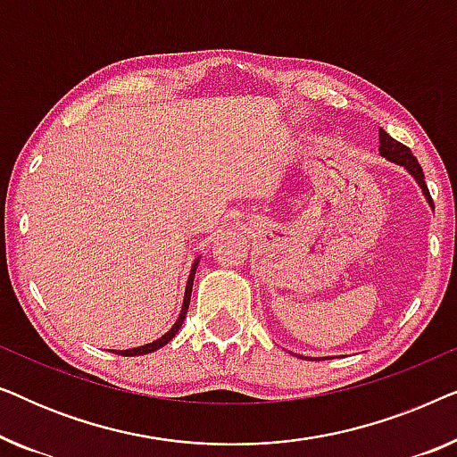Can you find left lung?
<instances>
[{
  "instance_id": "left-lung-1",
  "label": "left lung",
  "mask_w": 457,
  "mask_h": 457,
  "mask_svg": "<svg viewBox=\"0 0 457 457\" xmlns=\"http://www.w3.org/2000/svg\"><path fill=\"white\" fill-rule=\"evenodd\" d=\"M378 141H380V147H378L380 155H385L389 162H395V164L403 166L405 170H408L411 177L416 179V183L420 185V189L424 193V197H427V202L430 204V208H435L433 197H430V193H428V187H427V183H424L422 166L418 164V160L414 158V154L410 152V147H405L403 143L393 139V137L389 133H385L383 129L378 130Z\"/></svg>"
}]
</instances>
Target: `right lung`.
Here are the masks:
<instances>
[{
    "instance_id": "obj_1",
    "label": "right lung",
    "mask_w": 457,
    "mask_h": 457,
    "mask_svg": "<svg viewBox=\"0 0 457 457\" xmlns=\"http://www.w3.org/2000/svg\"><path fill=\"white\" fill-rule=\"evenodd\" d=\"M197 264H199V258L193 262V268H191V274H189V278H187V287H185V299H183V308H180V314H179V320L174 322V327L168 330L166 335H162L160 339H155L154 343H147V345H141V347H133V349H124V352H114V353H118V355H145V353H152V352H155V349H160V347H164L168 341L172 339L174 335L179 333V328L183 327V322H185V316H187V310H189V302H191V289H193V277H195V270H197Z\"/></svg>"
}]
</instances>
